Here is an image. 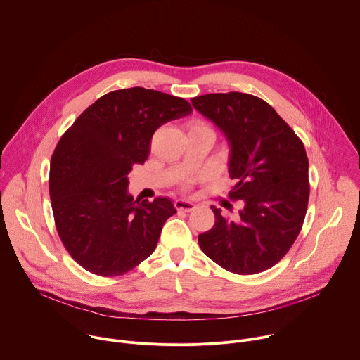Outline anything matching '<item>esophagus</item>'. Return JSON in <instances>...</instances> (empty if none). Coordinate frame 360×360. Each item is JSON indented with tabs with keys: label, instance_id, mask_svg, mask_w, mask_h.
I'll return each instance as SVG.
<instances>
[{
	"label": "esophagus",
	"instance_id": "obj_1",
	"mask_svg": "<svg viewBox=\"0 0 360 360\" xmlns=\"http://www.w3.org/2000/svg\"><path fill=\"white\" fill-rule=\"evenodd\" d=\"M196 205L191 200H186V199H176L175 200V208L178 211H185V212H191L192 210H195Z\"/></svg>",
	"mask_w": 360,
	"mask_h": 360
}]
</instances>
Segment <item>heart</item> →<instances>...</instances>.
<instances>
[{
  "instance_id": "obj_1",
  "label": "heart",
  "mask_w": 360,
  "mask_h": 360,
  "mask_svg": "<svg viewBox=\"0 0 360 360\" xmlns=\"http://www.w3.org/2000/svg\"><path fill=\"white\" fill-rule=\"evenodd\" d=\"M193 128H207V127H203L200 122H196V121H195V122L191 124V129H193Z\"/></svg>"
}]
</instances>
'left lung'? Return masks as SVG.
<instances>
[{"label": "left lung", "mask_w": 360, "mask_h": 360, "mask_svg": "<svg viewBox=\"0 0 360 360\" xmlns=\"http://www.w3.org/2000/svg\"><path fill=\"white\" fill-rule=\"evenodd\" d=\"M192 107L225 136L229 192L243 207L235 219L215 214L212 229L198 236L203 253L238 274H259L278 264L297 238L309 199V162L302 141L258 96L207 94Z\"/></svg>", "instance_id": "obj_1"}]
</instances>
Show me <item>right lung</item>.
I'll list each match as a JSON object with an SVG mask.
<instances>
[{"mask_svg": "<svg viewBox=\"0 0 360 360\" xmlns=\"http://www.w3.org/2000/svg\"><path fill=\"white\" fill-rule=\"evenodd\" d=\"M192 112L184 98L134 86L96 99L60 139L51 160L49 196L58 235L84 269L129 272L155 250L176 210L128 193V174L143 164L161 125Z\"/></svg>", "mask_w": 360, "mask_h": 360, "instance_id": "add662e5", "label": "right lung"}]
</instances>
